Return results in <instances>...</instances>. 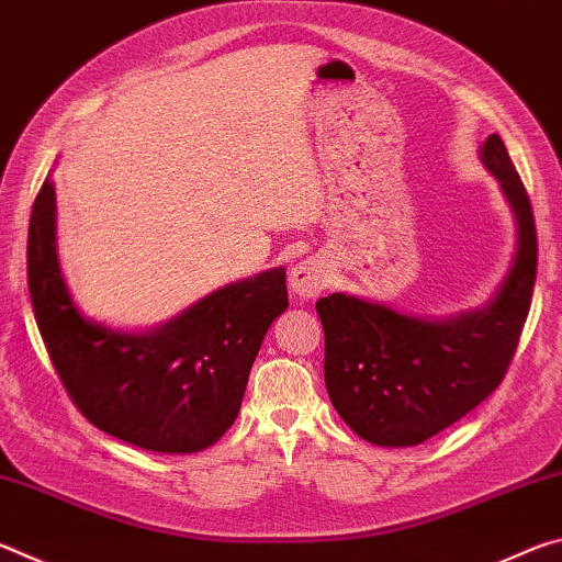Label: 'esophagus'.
I'll list each match as a JSON object with an SVG mask.
<instances>
[{"mask_svg":"<svg viewBox=\"0 0 562 562\" xmlns=\"http://www.w3.org/2000/svg\"><path fill=\"white\" fill-rule=\"evenodd\" d=\"M329 284V265L319 255L304 258L290 270V292L300 300H317Z\"/></svg>","mask_w":562,"mask_h":562,"instance_id":"esophagus-1","label":"esophagus"}]
</instances>
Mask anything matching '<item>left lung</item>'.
I'll return each mask as SVG.
<instances>
[{
    "label": "left lung",
    "mask_w": 562,
    "mask_h": 562,
    "mask_svg": "<svg viewBox=\"0 0 562 562\" xmlns=\"http://www.w3.org/2000/svg\"><path fill=\"white\" fill-rule=\"evenodd\" d=\"M479 158L516 217V252L488 302L451 317L347 292L317 302L331 406L374 446L402 449L449 429L501 384L518 347L536 284V221L498 133L483 140Z\"/></svg>",
    "instance_id": "left-lung-1"
}]
</instances>
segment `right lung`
<instances>
[{
    "instance_id": "right-lung-1",
    "label": "right lung",
    "mask_w": 562,
    "mask_h": 562,
    "mask_svg": "<svg viewBox=\"0 0 562 562\" xmlns=\"http://www.w3.org/2000/svg\"><path fill=\"white\" fill-rule=\"evenodd\" d=\"M26 278L44 345L81 414L156 453L203 451L231 429L262 339L290 304L284 268H270L148 329L83 315L59 260L52 173L32 207Z\"/></svg>"
}]
</instances>
